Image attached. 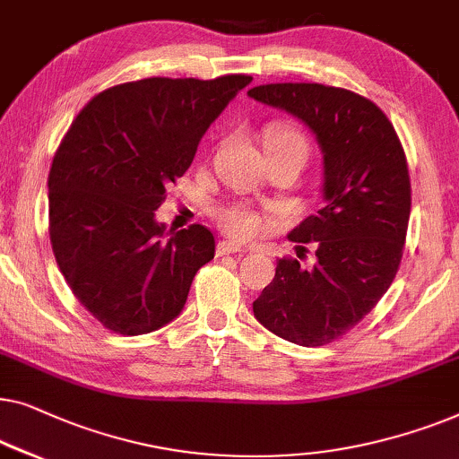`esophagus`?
<instances>
[{
  "instance_id": "34e87169",
  "label": "esophagus",
  "mask_w": 459,
  "mask_h": 459,
  "mask_svg": "<svg viewBox=\"0 0 459 459\" xmlns=\"http://www.w3.org/2000/svg\"><path fill=\"white\" fill-rule=\"evenodd\" d=\"M243 247L237 243H230V241H221L216 245V254L218 255H230V254H243Z\"/></svg>"
}]
</instances>
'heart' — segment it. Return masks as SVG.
Returning a JSON list of instances; mask_svg holds the SVG:
<instances>
[{
  "instance_id": "heart-1",
  "label": "heart",
  "mask_w": 459,
  "mask_h": 459,
  "mask_svg": "<svg viewBox=\"0 0 459 459\" xmlns=\"http://www.w3.org/2000/svg\"><path fill=\"white\" fill-rule=\"evenodd\" d=\"M295 150L307 156V139L299 128L287 122H279L270 128L266 134V152H285ZM214 218L229 237L238 241H251L270 227V221L260 212L247 208L241 204H227L214 210Z\"/></svg>"
}]
</instances>
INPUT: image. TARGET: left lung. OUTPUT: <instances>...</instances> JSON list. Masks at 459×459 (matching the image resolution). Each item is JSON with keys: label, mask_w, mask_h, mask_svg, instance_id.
Wrapping results in <instances>:
<instances>
[{"label": "left lung", "mask_w": 459, "mask_h": 459, "mask_svg": "<svg viewBox=\"0 0 459 459\" xmlns=\"http://www.w3.org/2000/svg\"><path fill=\"white\" fill-rule=\"evenodd\" d=\"M247 95L306 122L325 153V205L289 235L314 243L316 264L279 260L254 314L291 343H333L377 306L402 264L411 208L403 145L383 109L350 89L273 82Z\"/></svg>", "instance_id": "8db88e82"}]
</instances>
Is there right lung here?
I'll return each mask as SVG.
<instances>
[{
    "instance_id": "1",
    "label": "right lung",
    "mask_w": 459,
    "mask_h": 459,
    "mask_svg": "<svg viewBox=\"0 0 459 459\" xmlns=\"http://www.w3.org/2000/svg\"><path fill=\"white\" fill-rule=\"evenodd\" d=\"M249 82L247 74L122 82L95 95L60 141L48 178L51 249L70 291L108 331L134 337L168 325L214 257L210 229L191 224L162 238L153 212Z\"/></svg>"
}]
</instances>
